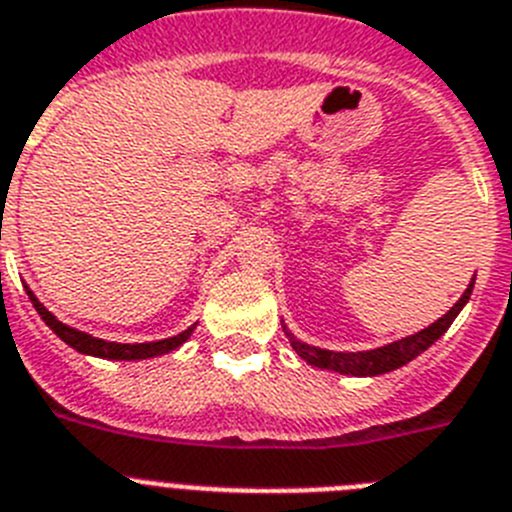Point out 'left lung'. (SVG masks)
<instances>
[{"mask_svg":"<svg viewBox=\"0 0 512 512\" xmlns=\"http://www.w3.org/2000/svg\"><path fill=\"white\" fill-rule=\"evenodd\" d=\"M471 288H474V281L469 283L464 296L451 306L448 314H443L438 322H433L422 332H417V335L412 337H404V340L399 342H391V345H384V348L366 350V353H335V350L311 348L306 342L296 340L291 332H286V335L288 340H291L293 350H296L306 363H311V366L327 368V371L335 373H345V376H379V373L394 371V368L410 363L412 358H417V355L422 353V350H428L430 345L451 327L453 319L459 317V311L464 309V304L469 301Z\"/></svg>","mask_w":512,"mask_h":512,"instance_id":"obj_1","label":"left lung"}]
</instances>
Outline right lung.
<instances>
[{"instance_id":"1","label":"right lung","mask_w":512,"mask_h":512,"mask_svg":"<svg viewBox=\"0 0 512 512\" xmlns=\"http://www.w3.org/2000/svg\"><path fill=\"white\" fill-rule=\"evenodd\" d=\"M30 301H33L35 311L41 314L43 322L51 327L61 340L69 345V348L79 350L84 355H97V358H110V361H141V358H154V355H164L170 353V350L180 348L182 342L188 340L193 335L195 327H188L185 332L175 337H167V340H157V342H136V345H123V342H108V340H100V337H92L87 332H79V330H71L66 324H61L59 319L53 317L51 311L41 304V301L35 299L33 291H28Z\"/></svg>"}]
</instances>
